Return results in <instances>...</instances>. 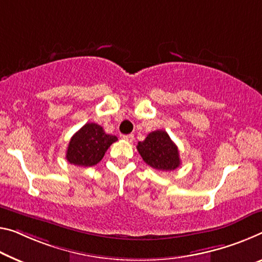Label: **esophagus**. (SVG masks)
I'll list each match as a JSON object with an SVG mask.
<instances>
[{"label": "esophagus", "mask_w": 262, "mask_h": 262, "mask_svg": "<svg viewBox=\"0 0 262 262\" xmlns=\"http://www.w3.org/2000/svg\"><path fill=\"white\" fill-rule=\"evenodd\" d=\"M123 139L126 140V142H128V143H132V142H134V139H135V136L134 135H124Z\"/></svg>", "instance_id": "34e87169"}]
</instances>
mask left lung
<instances>
[{
    "label": "left lung",
    "instance_id": "8db88e82",
    "mask_svg": "<svg viewBox=\"0 0 262 262\" xmlns=\"http://www.w3.org/2000/svg\"><path fill=\"white\" fill-rule=\"evenodd\" d=\"M137 150L145 163L159 171H173L180 165L179 151L167 132L157 130L148 134Z\"/></svg>",
    "mask_w": 262,
    "mask_h": 262
}]
</instances>
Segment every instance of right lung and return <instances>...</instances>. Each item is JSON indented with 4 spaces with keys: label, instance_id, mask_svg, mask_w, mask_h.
<instances>
[{
    "label": "right lung",
    "instance_id": "1",
    "mask_svg": "<svg viewBox=\"0 0 262 262\" xmlns=\"http://www.w3.org/2000/svg\"><path fill=\"white\" fill-rule=\"evenodd\" d=\"M117 140V137L105 134L98 124L86 123L71 137L66 158L76 166H94L102 160L110 145Z\"/></svg>",
    "mask_w": 262,
    "mask_h": 262
}]
</instances>
